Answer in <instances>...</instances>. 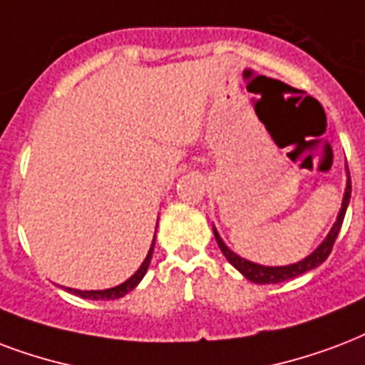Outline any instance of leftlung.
I'll return each mask as SVG.
<instances>
[{
	"mask_svg": "<svg viewBox=\"0 0 365 365\" xmlns=\"http://www.w3.org/2000/svg\"><path fill=\"white\" fill-rule=\"evenodd\" d=\"M350 193H352V185H350V176H349V183H346V191H344V199H343V208H341V212H339V218L335 222V226L331 227L329 235L325 237V241L319 245L318 249L314 250L310 257H306L304 260H300L297 264H291V266H277V268H272V266H260V264L249 262V260H245V258H239L235 252L227 249L224 241L220 239L218 232L214 230V237L218 241L220 250L224 252V257L227 258V262L235 266V268L241 272V274L252 283H260V285H269V283H282L287 282V279H293L297 275L304 274V272H310L316 266H319L322 262H325V258L329 257L331 250H333V245H335V239H337L339 232H341V226H343V220L344 214H346V207H349L350 201Z\"/></svg>",
	"mask_w": 365,
	"mask_h": 365,
	"instance_id": "left-lung-1",
	"label": "left lung"
}]
</instances>
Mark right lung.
I'll use <instances>...</instances> for the list:
<instances>
[{
  "label": "right lung",
  "mask_w": 365,
  "mask_h": 365,
  "mask_svg": "<svg viewBox=\"0 0 365 365\" xmlns=\"http://www.w3.org/2000/svg\"><path fill=\"white\" fill-rule=\"evenodd\" d=\"M153 249H155V239H153V245L151 249H149V255H147V258L143 260V264L139 266V269L135 272V274L128 279V282H124L122 285H118V287H113V289H105V291H76V289H68L71 293L78 294V297H82V299H91V300H115V299H120V297H124L126 293H130L135 285H138L141 279H143V275H145L147 268H149V264H151V257H153Z\"/></svg>",
  "instance_id": "obj_1"
}]
</instances>
